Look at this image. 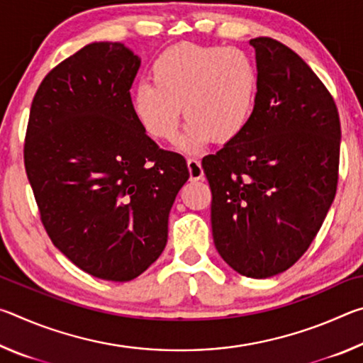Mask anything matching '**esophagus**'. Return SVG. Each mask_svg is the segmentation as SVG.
Instances as JSON below:
<instances>
[{"instance_id":"obj_1","label":"esophagus","mask_w":363,"mask_h":363,"mask_svg":"<svg viewBox=\"0 0 363 363\" xmlns=\"http://www.w3.org/2000/svg\"><path fill=\"white\" fill-rule=\"evenodd\" d=\"M187 168H189L190 181L203 179V169H201L199 158H187Z\"/></svg>"}]
</instances>
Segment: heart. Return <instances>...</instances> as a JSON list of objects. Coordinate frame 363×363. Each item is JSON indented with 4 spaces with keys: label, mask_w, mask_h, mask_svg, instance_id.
<instances>
[{
    "label": "heart",
    "mask_w": 363,
    "mask_h": 363,
    "mask_svg": "<svg viewBox=\"0 0 363 363\" xmlns=\"http://www.w3.org/2000/svg\"><path fill=\"white\" fill-rule=\"evenodd\" d=\"M257 73L240 49L177 43L150 67V79L134 86L133 113L143 130L160 143H173L187 121L181 147L196 152L214 140L229 144L253 115Z\"/></svg>",
    "instance_id": "obj_1"
}]
</instances>
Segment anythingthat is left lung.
I'll return each mask as SVG.
<instances>
[{
	"label": "left lung",
	"mask_w": 363,
	"mask_h": 363,
	"mask_svg": "<svg viewBox=\"0 0 363 363\" xmlns=\"http://www.w3.org/2000/svg\"><path fill=\"white\" fill-rule=\"evenodd\" d=\"M257 93L245 131L201 160L213 240L251 279L285 272L311 247L333 203L341 125L333 97L280 41L259 36Z\"/></svg>",
	"instance_id": "obj_1"
}]
</instances>
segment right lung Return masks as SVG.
Here are the masks:
<instances>
[{
    "label": "right lung",
    "instance_id": "1",
    "mask_svg": "<svg viewBox=\"0 0 363 363\" xmlns=\"http://www.w3.org/2000/svg\"><path fill=\"white\" fill-rule=\"evenodd\" d=\"M140 60L121 43H91L48 73L23 145L49 238L93 277L130 281L158 259L186 160L147 136L131 108Z\"/></svg>",
    "mask_w": 363,
    "mask_h": 363
}]
</instances>
